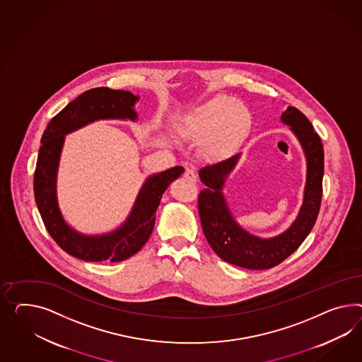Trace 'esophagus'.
I'll return each mask as SVG.
<instances>
[{
  "label": "esophagus",
  "instance_id": "1",
  "mask_svg": "<svg viewBox=\"0 0 362 362\" xmlns=\"http://www.w3.org/2000/svg\"><path fill=\"white\" fill-rule=\"evenodd\" d=\"M185 177L188 179L189 182H196V173L194 168L191 167H187L186 171H185Z\"/></svg>",
  "mask_w": 362,
  "mask_h": 362
}]
</instances>
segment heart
<instances>
[{
    "mask_svg": "<svg viewBox=\"0 0 362 362\" xmlns=\"http://www.w3.org/2000/svg\"><path fill=\"white\" fill-rule=\"evenodd\" d=\"M252 116L237 100L217 95L187 113L180 127L186 139H204L209 156L223 158L230 154L247 137Z\"/></svg>",
    "mask_w": 362,
    "mask_h": 362,
    "instance_id": "obj_1",
    "label": "heart"
}]
</instances>
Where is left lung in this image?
<instances>
[{
	"label": "left lung",
	"mask_w": 362,
	"mask_h": 362,
	"mask_svg": "<svg viewBox=\"0 0 362 362\" xmlns=\"http://www.w3.org/2000/svg\"><path fill=\"white\" fill-rule=\"evenodd\" d=\"M281 121L288 125L299 141L307 162L303 203L293 224L281 235L261 238L249 233L235 221L228 206L223 189L226 177L233 171L241 154L203 167L199 171L200 180L206 186L200 192L197 203L203 232L216 255L228 264L250 270L272 269L302 245L319 215L324 175L322 139L313 130L308 118L296 107H287Z\"/></svg>",
	"instance_id": "left-lung-1"
}]
</instances>
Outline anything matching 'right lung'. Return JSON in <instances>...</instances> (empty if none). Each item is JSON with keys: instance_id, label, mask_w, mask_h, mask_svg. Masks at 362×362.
Instances as JSON below:
<instances>
[{"instance_id": "right-lung-1", "label": "right lung", "mask_w": 362, "mask_h": 362, "mask_svg": "<svg viewBox=\"0 0 362 362\" xmlns=\"http://www.w3.org/2000/svg\"><path fill=\"white\" fill-rule=\"evenodd\" d=\"M139 96L129 90L100 87L71 101L49 121L34 173V196L42 220L54 241L69 255L89 262H119L146 244L156 224V208L167 187L183 174L182 166L147 176L127 220L112 232L84 235L64 220L58 202V170L66 136L100 119L137 121Z\"/></svg>"}]
</instances>
